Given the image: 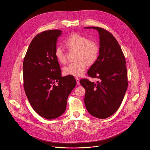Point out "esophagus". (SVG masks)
Returning a JSON list of instances; mask_svg holds the SVG:
<instances>
[{
    "mask_svg": "<svg viewBox=\"0 0 150 150\" xmlns=\"http://www.w3.org/2000/svg\"><path fill=\"white\" fill-rule=\"evenodd\" d=\"M75 79H76V84H77L78 85H79V84H80V82H79L80 80H79V79L78 78H76Z\"/></svg>",
    "mask_w": 150,
    "mask_h": 150,
    "instance_id": "34e87169",
    "label": "esophagus"
}]
</instances>
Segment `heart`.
Instances as JSON below:
<instances>
[{
	"mask_svg": "<svg viewBox=\"0 0 150 150\" xmlns=\"http://www.w3.org/2000/svg\"><path fill=\"white\" fill-rule=\"evenodd\" d=\"M64 43L69 49L76 50V60L77 61L64 67V73L66 75L80 76L86 70V64L91 65L97 60L100 52L98 44L77 33L70 36ZM55 56L59 63L64 64L66 62V54L62 47L58 46L56 48Z\"/></svg>",
	"mask_w": 150,
	"mask_h": 150,
	"instance_id": "obj_1",
	"label": "heart"
}]
</instances>
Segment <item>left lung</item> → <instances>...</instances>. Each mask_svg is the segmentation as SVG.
<instances>
[{"instance_id":"1","label":"left lung","mask_w":150,"mask_h":150,"mask_svg":"<svg viewBox=\"0 0 150 150\" xmlns=\"http://www.w3.org/2000/svg\"><path fill=\"white\" fill-rule=\"evenodd\" d=\"M97 30L100 35L99 56L88 70V76L98 78L97 83L88 79L80 80L86 89L84 103L88 112L98 119H106L118 110L128 88L127 70L124 55L114 36L105 29Z\"/></svg>"}]
</instances>
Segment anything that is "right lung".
I'll return each instance as SVG.
<instances>
[{
  "label": "right lung",
  "mask_w": 150,
  "mask_h": 150,
  "mask_svg": "<svg viewBox=\"0 0 150 150\" xmlns=\"http://www.w3.org/2000/svg\"><path fill=\"white\" fill-rule=\"evenodd\" d=\"M62 31H45L34 37L23 62V87L36 112L51 120L64 113L69 94L76 84L74 76H61L55 50Z\"/></svg>",
  "instance_id": "1"
}]
</instances>
